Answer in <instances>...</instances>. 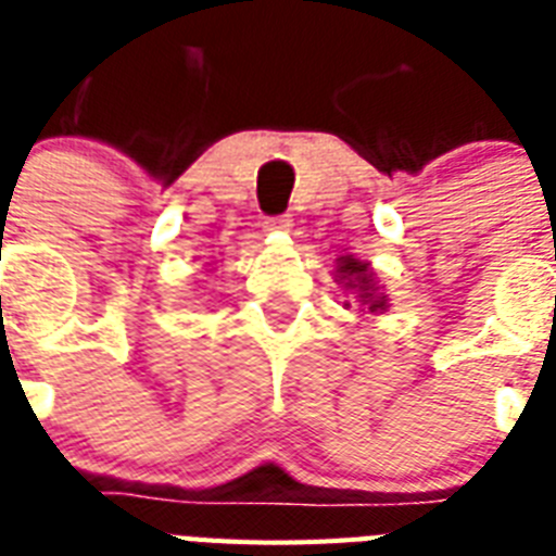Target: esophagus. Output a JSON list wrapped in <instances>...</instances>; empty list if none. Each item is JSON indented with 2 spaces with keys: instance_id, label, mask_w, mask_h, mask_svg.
Wrapping results in <instances>:
<instances>
[{
  "instance_id": "34e87169",
  "label": "esophagus",
  "mask_w": 556,
  "mask_h": 556,
  "mask_svg": "<svg viewBox=\"0 0 556 556\" xmlns=\"http://www.w3.org/2000/svg\"><path fill=\"white\" fill-rule=\"evenodd\" d=\"M291 227H294V218L291 216L265 218V230H291Z\"/></svg>"
}]
</instances>
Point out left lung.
I'll return each mask as SVG.
<instances>
[{"instance_id":"1","label":"left lung","mask_w":556,"mask_h":556,"mask_svg":"<svg viewBox=\"0 0 556 556\" xmlns=\"http://www.w3.org/2000/svg\"><path fill=\"white\" fill-rule=\"evenodd\" d=\"M338 282L346 291L357 296V303L369 308V314L387 312V294H380L378 282H375V274H371L369 262H361L355 256H340L338 260ZM352 305V303H346Z\"/></svg>"}]
</instances>
